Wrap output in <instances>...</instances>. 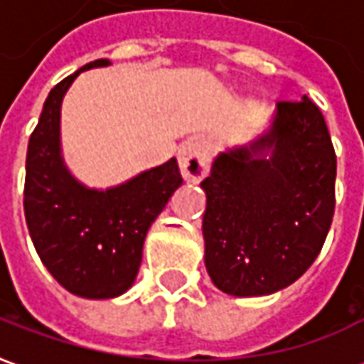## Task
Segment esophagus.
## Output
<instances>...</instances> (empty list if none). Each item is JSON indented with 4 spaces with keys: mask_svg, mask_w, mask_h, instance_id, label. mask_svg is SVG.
Instances as JSON below:
<instances>
[{
    "mask_svg": "<svg viewBox=\"0 0 364 364\" xmlns=\"http://www.w3.org/2000/svg\"><path fill=\"white\" fill-rule=\"evenodd\" d=\"M213 148L205 138H191L179 150V169L187 181H200L210 169Z\"/></svg>",
    "mask_w": 364,
    "mask_h": 364,
    "instance_id": "1",
    "label": "esophagus"
}]
</instances>
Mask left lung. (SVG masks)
Masks as SVG:
<instances>
[{
    "instance_id": "left-lung-1",
    "label": "left lung",
    "mask_w": 364,
    "mask_h": 364,
    "mask_svg": "<svg viewBox=\"0 0 364 364\" xmlns=\"http://www.w3.org/2000/svg\"><path fill=\"white\" fill-rule=\"evenodd\" d=\"M336 169L328 124L308 97L279 101L267 134L214 159L200 183L203 236L222 292L271 294L308 271L333 220Z\"/></svg>"
}]
</instances>
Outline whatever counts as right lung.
<instances>
[{
	"instance_id": "1",
	"label": "right lung",
	"mask_w": 364,
	"mask_h": 364,
	"mask_svg": "<svg viewBox=\"0 0 364 364\" xmlns=\"http://www.w3.org/2000/svg\"><path fill=\"white\" fill-rule=\"evenodd\" d=\"M54 85L31 134L25 175V218L44 267L72 294L114 298L134 282L146 234L183 183L177 159L107 191L85 189L60 156L62 97L83 70Z\"/></svg>"
}]
</instances>
